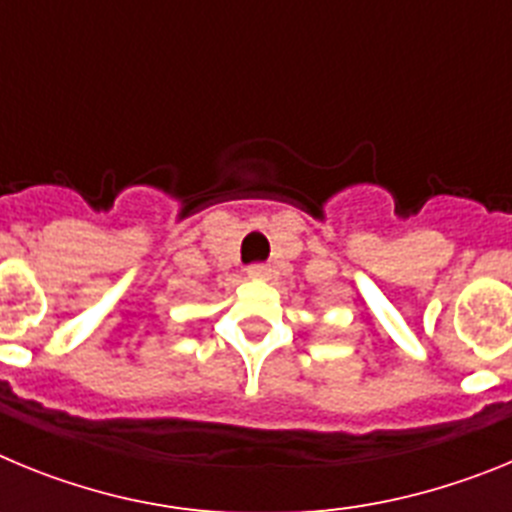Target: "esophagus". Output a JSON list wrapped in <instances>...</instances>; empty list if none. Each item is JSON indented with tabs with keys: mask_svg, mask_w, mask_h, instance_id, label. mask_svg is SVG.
<instances>
[{
	"mask_svg": "<svg viewBox=\"0 0 512 512\" xmlns=\"http://www.w3.org/2000/svg\"><path fill=\"white\" fill-rule=\"evenodd\" d=\"M271 274V269L266 264H251L248 266V277L253 279H266Z\"/></svg>",
	"mask_w": 512,
	"mask_h": 512,
	"instance_id": "esophagus-1",
	"label": "esophagus"
}]
</instances>
